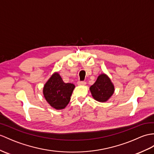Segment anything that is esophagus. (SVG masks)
<instances>
[{
    "instance_id": "esophagus-1",
    "label": "esophagus",
    "mask_w": 154,
    "mask_h": 154,
    "mask_svg": "<svg viewBox=\"0 0 154 154\" xmlns=\"http://www.w3.org/2000/svg\"><path fill=\"white\" fill-rule=\"evenodd\" d=\"M77 84L78 85H85L86 82L85 81H78L77 82Z\"/></svg>"
}]
</instances>
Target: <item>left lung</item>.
<instances>
[{
	"label": "left lung",
	"mask_w": 154,
	"mask_h": 154,
	"mask_svg": "<svg viewBox=\"0 0 154 154\" xmlns=\"http://www.w3.org/2000/svg\"><path fill=\"white\" fill-rule=\"evenodd\" d=\"M93 98L99 102H106L114 92V86L106 74H101L89 88Z\"/></svg>",
	"instance_id": "8db88e82"
}]
</instances>
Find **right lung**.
Returning <instances> with one entry per match:
<instances>
[{
    "mask_svg": "<svg viewBox=\"0 0 154 154\" xmlns=\"http://www.w3.org/2000/svg\"><path fill=\"white\" fill-rule=\"evenodd\" d=\"M75 85L65 83L57 72H55L45 84L43 94L47 102L55 109L65 108L70 100Z\"/></svg>",
    "mask_w": 154,
    "mask_h": 154,
    "instance_id": "obj_1",
    "label": "right lung"
}]
</instances>
